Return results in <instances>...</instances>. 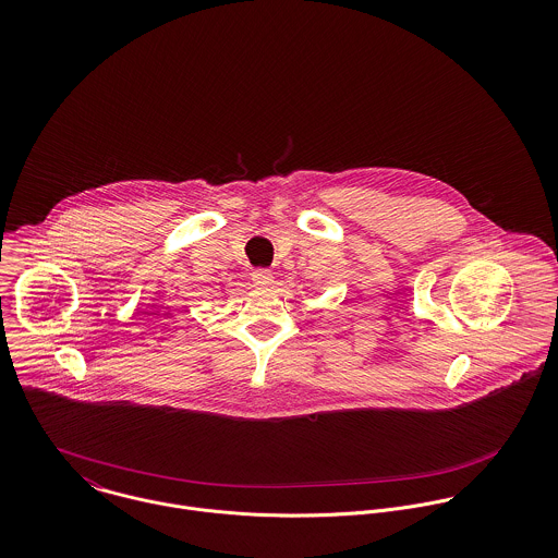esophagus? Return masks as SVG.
I'll use <instances>...</instances> for the list:
<instances>
[{
  "mask_svg": "<svg viewBox=\"0 0 558 558\" xmlns=\"http://www.w3.org/2000/svg\"><path fill=\"white\" fill-rule=\"evenodd\" d=\"M251 281H253L255 288H270L275 283V277H272L270 270H255Z\"/></svg>",
  "mask_w": 558,
  "mask_h": 558,
  "instance_id": "34e87169",
  "label": "esophagus"
}]
</instances>
